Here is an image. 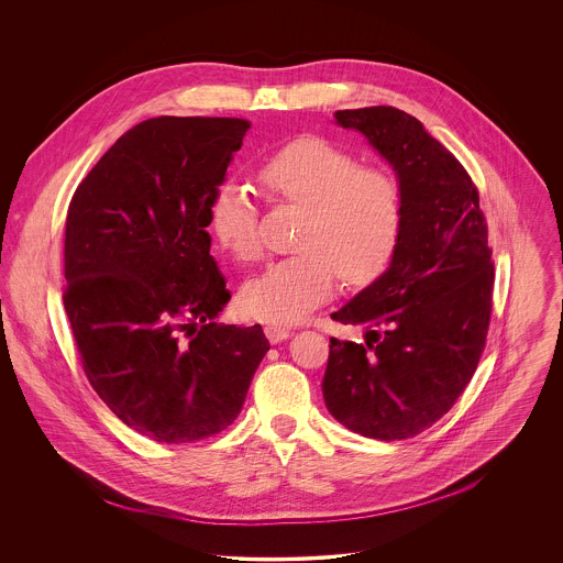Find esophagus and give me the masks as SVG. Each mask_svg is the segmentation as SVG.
Masks as SVG:
<instances>
[{
    "instance_id": "obj_1",
    "label": "esophagus",
    "mask_w": 563,
    "mask_h": 563,
    "mask_svg": "<svg viewBox=\"0 0 563 563\" xmlns=\"http://www.w3.org/2000/svg\"><path fill=\"white\" fill-rule=\"evenodd\" d=\"M264 333H266L268 342L277 344V342H282V340H288V338L292 335V329H290V327H284V324H277V322H268V324L264 327Z\"/></svg>"
}]
</instances>
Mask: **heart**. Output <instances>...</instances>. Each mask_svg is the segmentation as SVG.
Returning a JSON list of instances; mask_svg holds the SVG:
<instances>
[{
  "instance_id": "b5f03b06",
  "label": "heart",
  "mask_w": 563,
  "mask_h": 563,
  "mask_svg": "<svg viewBox=\"0 0 563 563\" xmlns=\"http://www.w3.org/2000/svg\"><path fill=\"white\" fill-rule=\"evenodd\" d=\"M257 184L273 203L303 208L295 255L271 262L241 290L242 310L266 322L301 321L344 286H366L393 262L401 241L399 181L322 136H299L257 166ZM210 230L239 262L262 253L260 212L236 179L223 181L210 201Z\"/></svg>"
}]
</instances>
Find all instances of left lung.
Instances as JSON below:
<instances>
[{
    "mask_svg": "<svg viewBox=\"0 0 563 563\" xmlns=\"http://www.w3.org/2000/svg\"><path fill=\"white\" fill-rule=\"evenodd\" d=\"M397 175L401 241L390 266L331 314L366 344L335 340L322 377L329 413L375 440L438 422L473 379L489 324L494 264L479 192L422 123L393 106L338 110Z\"/></svg>",
    "mask_w": 563,
    "mask_h": 563,
    "instance_id": "1",
    "label": "left lung"
}]
</instances>
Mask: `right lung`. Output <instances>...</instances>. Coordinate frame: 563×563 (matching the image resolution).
Masks as SVG:
<instances>
[{
  "instance_id": "1",
  "label": "right lung",
  "mask_w": 563,
  "mask_h": 563,
  "mask_svg": "<svg viewBox=\"0 0 563 563\" xmlns=\"http://www.w3.org/2000/svg\"><path fill=\"white\" fill-rule=\"evenodd\" d=\"M251 128L156 117L81 179L67 214L65 310L95 393L130 429L181 444L228 429L271 349L230 301L210 255V201Z\"/></svg>"
}]
</instances>
